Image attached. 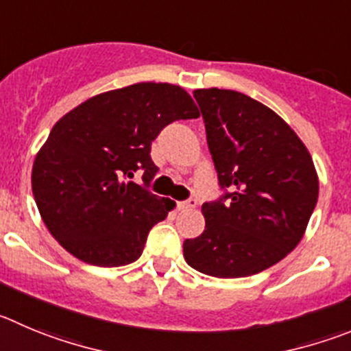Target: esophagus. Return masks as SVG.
Returning a JSON list of instances; mask_svg holds the SVG:
<instances>
[{"label": "esophagus", "instance_id": "1", "mask_svg": "<svg viewBox=\"0 0 351 351\" xmlns=\"http://www.w3.org/2000/svg\"><path fill=\"white\" fill-rule=\"evenodd\" d=\"M197 206V201L195 199H189V201L178 202V209H194Z\"/></svg>", "mask_w": 351, "mask_h": 351}]
</instances>
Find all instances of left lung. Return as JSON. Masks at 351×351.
Returning <instances> with one entry per match:
<instances>
[{
  "instance_id": "1",
  "label": "left lung",
  "mask_w": 351,
  "mask_h": 351,
  "mask_svg": "<svg viewBox=\"0 0 351 351\" xmlns=\"http://www.w3.org/2000/svg\"><path fill=\"white\" fill-rule=\"evenodd\" d=\"M209 152L225 191L204 202L206 228L183 242L185 261L220 279L279 263L300 244L317 197L312 156L280 116L234 90H195Z\"/></svg>"
}]
</instances>
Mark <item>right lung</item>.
<instances>
[{"mask_svg":"<svg viewBox=\"0 0 351 351\" xmlns=\"http://www.w3.org/2000/svg\"><path fill=\"white\" fill-rule=\"evenodd\" d=\"M199 117L183 88L136 83L88 98L51 128L32 166L43 221L84 263L121 267L140 258L150 228L175 208L147 189L159 171L150 145L160 130ZM144 169V185L124 182Z\"/></svg>","mask_w":351,"mask_h":351,"instance_id":"right-lung-1","label":"right lung"}]
</instances>
